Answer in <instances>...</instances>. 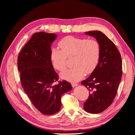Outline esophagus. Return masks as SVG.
Instances as JSON below:
<instances>
[{"label": "esophagus", "mask_w": 135, "mask_h": 135, "mask_svg": "<svg viewBox=\"0 0 135 135\" xmlns=\"http://www.w3.org/2000/svg\"><path fill=\"white\" fill-rule=\"evenodd\" d=\"M71 85H72L73 87H75L76 86H77V85H78V84L76 83H72Z\"/></svg>", "instance_id": "34e87169"}]
</instances>
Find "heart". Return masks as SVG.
<instances>
[{"instance_id": "obj_1", "label": "heart", "mask_w": 135, "mask_h": 135, "mask_svg": "<svg viewBox=\"0 0 135 135\" xmlns=\"http://www.w3.org/2000/svg\"><path fill=\"white\" fill-rule=\"evenodd\" d=\"M59 46L61 51L52 48L50 54L52 66L57 70L64 71L66 67L67 57L74 56L73 65L74 66L61 73L62 79L77 81L82 78L85 73L89 74L95 70L101 52L97 40L67 36L60 40Z\"/></svg>"}]
</instances>
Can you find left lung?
<instances>
[{"label":"left lung","mask_w":135,"mask_h":135,"mask_svg":"<svg viewBox=\"0 0 135 135\" xmlns=\"http://www.w3.org/2000/svg\"><path fill=\"white\" fill-rule=\"evenodd\" d=\"M85 34L96 38L101 48L96 68L81 83L89 91L88 99L83 104L84 110L97 114L107 109L115 97L122 78V58L115 45L102 32L91 31Z\"/></svg>","instance_id":"obj_1"}]
</instances>
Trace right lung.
<instances>
[{
	"label": "right lung",
	"mask_w": 135,
	"mask_h": 135,
	"mask_svg": "<svg viewBox=\"0 0 135 135\" xmlns=\"http://www.w3.org/2000/svg\"><path fill=\"white\" fill-rule=\"evenodd\" d=\"M53 33L36 32L25 44L18 56V69L24 92L39 111L52 115L61 109V96L72 89L66 80L55 82L59 75L50 59L51 47L56 39Z\"/></svg>",
	"instance_id": "add662e5"
}]
</instances>
